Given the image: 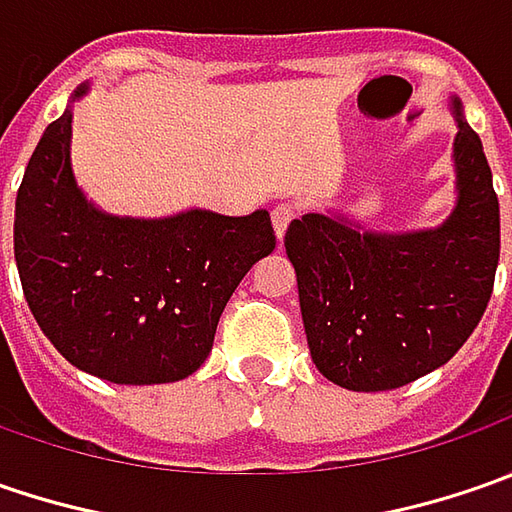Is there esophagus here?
<instances>
[{
    "label": "esophagus",
    "mask_w": 512,
    "mask_h": 512,
    "mask_svg": "<svg viewBox=\"0 0 512 512\" xmlns=\"http://www.w3.org/2000/svg\"><path fill=\"white\" fill-rule=\"evenodd\" d=\"M299 216V205H293V202H282V205L273 207V213H270V219H273V230H276V239H282L285 236L287 225L293 222Z\"/></svg>",
    "instance_id": "esophagus-1"
}]
</instances>
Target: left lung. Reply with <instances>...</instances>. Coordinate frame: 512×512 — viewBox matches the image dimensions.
<instances>
[{
	"label": "left lung",
	"instance_id": "left-lung-1",
	"mask_svg": "<svg viewBox=\"0 0 512 512\" xmlns=\"http://www.w3.org/2000/svg\"><path fill=\"white\" fill-rule=\"evenodd\" d=\"M459 202L436 230L367 233L344 219H293L307 347L319 373L347 390H393L456 356L482 322L499 267V196L479 133L453 99Z\"/></svg>",
	"mask_w": 512,
	"mask_h": 512
}]
</instances>
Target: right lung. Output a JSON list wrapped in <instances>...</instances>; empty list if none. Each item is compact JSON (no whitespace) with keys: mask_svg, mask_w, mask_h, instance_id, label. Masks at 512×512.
I'll use <instances>...</instances> for the list:
<instances>
[{"mask_svg":"<svg viewBox=\"0 0 512 512\" xmlns=\"http://www.w3.org/2000/svg\"><path fill=\"white\" fill-rule=\"evenodd\" d=\"M273 247L267 210L119 219L88 205L70 170V110L42 133L16 193L13 256L36 325L113 384L199 370L227 299Z\"/></svg>","mask_w":512,"mask_h":512,"instance_id":"right-lung-1","label":"right lung"}]
</instances>
